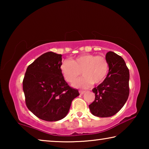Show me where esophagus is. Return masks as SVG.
<instances>
[{"instance_id":"1","label":"esophagus","mask_w":149,"mask_h":149,"mask_svg":"<svg viewBox=\"0 0 149 149\" xmlns=\"http://www.w3.org/2000/svg\"><path fill=\"white\" fill-rule=\"evenodd\" d=\"M79 92L80 95H84L85 91H79Z\"/></svg>"}]
</instances>
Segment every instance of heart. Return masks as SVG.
Instances as JSON below:
<instances>
[{
  "label": "heart",
  "mask_w": 149,
  "mask_h": 149,
  "mask_svg": "<svg viewBox=\"0 0 149 149\" xmlns=\"http://www.w3.org/2000/svg\"><path fill=\"white\" fill-rule=\"evenodd\" d=\"M60 71L65 80L72 83L80 75L84 76L73 84L77 88H87L92 84L99 85L107 77L109 65L107 60L102 56L85 54L79 55L72 60H63L60 63Z\"/></svg>",
  "instance_id": "obj_1"
}]
</instances>
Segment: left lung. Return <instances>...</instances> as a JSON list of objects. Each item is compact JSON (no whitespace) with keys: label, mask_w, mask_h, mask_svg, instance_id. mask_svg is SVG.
<instances>
[{"label":"left lung","mask_w":149,"mask_h":149,"mask_svg":"<svg viewBox=\"0 0 149 149\" xmlns=\"http://www.w3.org/2000/svg\"><path fill=\"white\" fill-rule=\"evenodd\" d=\"M109 72L104 81L92 91L95 99L89 107L91 114L110 117L122 109L130 94V72L122 57L110 51L106 54Z\"/></svg>","instance_id":"1"}]
</instances>
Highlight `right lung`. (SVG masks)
Masks as SVG:
<instances>
[{"mask_svg":"<svg viewBox=\"0 0 149 149\" xmlns=\"http://www.w3.org/2000/svg\"><path fill=\"white\" fill-rule=\"evenodd\" d=\"M62 55L48 52L30 64L23 80L28 109L40 119L55 122L69 112L72 100L79 95L70 87L60 71Z\"/></svg>","mask_w":149,"mask_h":149,"instance_id":"add662e5","label":"right lung"}]
</instances>
